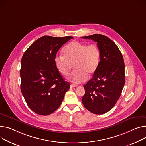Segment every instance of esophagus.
I'll return each mask as SVG.
<instances>
[{
  "instance_id": "34e87169",
  "label": "esophagus",
  "mask_w": 146,
  "mask_h": 146,
  "mask_svg": "<svg viewBox=\"0 0 146 146\" xmlns=\"http://www.w3.org/2000/svg\"><path fill=\"white\" fill-rule=\"evenodd\" d=\"M77 86L76 85V84H70V87H77Z\"/></svg>"
}]
</instances>
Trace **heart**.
Listing matches in <instances>:
<instances>
[{"label":"heart","instance_id":"b5f03b06","mask_svg":"<svg viewBox=\"0 0 146 146\" xmlns=\"http://www.w3.org/2000/svg\"><path fill=\"white\" fill-rule=\"evenodd\" d=\"M64 55H57L54 58L57 69L62 76L67 77L70 73L73 66L74 71L69 80L75 83L84 82L98 69L100 60V52L98 46L78 41H73L63 49Z\"/></svg>","mask_w":146,"mask_h":146}]
</instances>
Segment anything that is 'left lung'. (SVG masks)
Wrapping results in <instances>:
<instances>
[{"label": "left lung", "mask_w": 146, "mask_h": 146, "mask_svg": "<svg viewBox=\"0 0 146 146\" xmlns=\"http://www.w3.org/2000/svg\"><path fill=\"white\" fill-rule=\"evenodd\" d=\"M82 38L97 42L100 52L99 67L84 85L82 102L87 110L102 114L110 111L121 96L125 83L124 59L117 46L107 36L94 34Z\"/></svg>", "instance_id": "obj_1"}]
</instances>
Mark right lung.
<instances>
[{
    "label": "right lung",
    "mask_w": 146,
    "mask_h": 146,
    "mask_svg": "<svg viewBox=\"0 0 146 146\" xmlns=\"http://www.w3.org/2000/svg\"><path fill=\"white\" fill-rule=\"evenodd\" d=\"M73 37L44 36L35 41L24 53L20 70L21 89L33 111L50 114L59 108L70 88L54 64L59 48Z\"/></svg>",
    "instance_id": "add662e5"
}]
</instances>
